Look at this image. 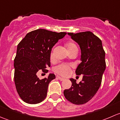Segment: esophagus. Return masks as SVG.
Instances as JSON below:
<instances>
[{"mask_svg":"<svg viewBox=\"0 0 120 120\" xmlns=\"http://www.w3.org/2000/svg\"><path fill=\"white\" fill-rule=\"evenodd\" d=\"M57 78L59 79V80H60V81H64V80H65L64 78H61V77H59V76H57Z\"/></svg>","mask_w":120,"mask_h":120,"instance_id":"esophagus-1","label":"esophagus"}]
</instances>
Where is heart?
I'll return each instance as SVG.
<instances>
[{
    "label": "heart",
    "mask_w": 120,
    "mask_h": 120,
    "mask_svg": "<svg viewBox=\"0 0 120 120\" xmlns=\"http://www.w3.org/2000/svg\"><path fill=\"white\" fill-rule=\"evenodd\" d=\"M67 47L68 51H70V50H72L74 48H76L77 46L74 43H72V42H69L67 44ZM50 57H53L52 52L51 53V54H50ZM71 67H72V66L70 64H67L66 63H61L54 67V68H53V71L56 73L60 75L63 76V77H67L70 74V71H71Z\"/></svg>",
    "instance_id": "heart-1"
}]
</instances>
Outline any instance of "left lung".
<instances>
[{"label":"left lung","instance_id":"obj_1","mask_svg":"<svg viewBox=\"0 0 120 120\" xmlns=\"http://www.w3.org/2000/svg\"><path fill=\"white\" fill-rule=\"evenodd\" d=\"M68 34L80 46L82 62L75 73L77 75L83 74V78L79 83L71 78L72 85L64 90V95L72 103L83 105L94 97L100 88L106 69L105 52L101 40L90 31Z\"/></svg>","mask_w":120,"mask_h":120}]
</instances>
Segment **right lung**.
Here are the masks:
<instances>
[{"label": "right lung", "mask_w": 120, "mask_h": 120, "mask_svg": "<svg viewBox=\"0 0 120 120\" xmlns=\"http://www.w3.org/2000/svg\"><path fill=\"white\" fill-rule=\"evenodd\" d=\"M67 34L44 29L29 32L19 43L14 59V83L17 92L24 101L37 104L47 95L49 83L56 78L54 74L39 79L37 72L46 73L50 67L52 48Z\"/></svg>", "instance_id": "1"}]
</instances>
